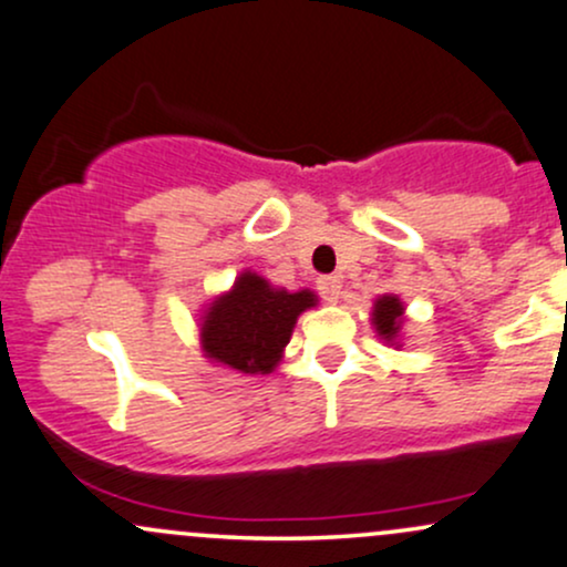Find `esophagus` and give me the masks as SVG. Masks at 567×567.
<instances>
[{"instance_id":"34e87169","label":"esophagus","mask_w":567,"mask_h":567,"mask_svg":"<svg viewBox=\"0 0 567 567\" xmlns=\"http://www.w3.org/2000/svg\"><path fill=\"white\" fill-rule=\"evenodd\" d=\"M317 288H320L322 298H324V301H328V303H338V298H341V292H343V290H341L343 285H341V279H338V277H322Z\"/></svg>"}]
</instances>
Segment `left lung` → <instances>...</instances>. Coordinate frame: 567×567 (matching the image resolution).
<instances>
[{
    "instance_id": "left-lung-1",
    "label": "left lung",
    "mask_w": 567,
    "mask_h": 567,
    "mask_svg": "<svg viewBox=\"0 0 567 567\" xmlns=\"http://www.w3.org/2000/svg\"><path fill=\"white\" fill-rule=\"evenodd\" d=\"M370 322H373L375 336L381 338L386 347H402V322H405V303L394 292H383L375 298L373 311H370Z\"/></svg>"
}]
</instances>
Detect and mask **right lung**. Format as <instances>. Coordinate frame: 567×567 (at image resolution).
<instances>
[{
	"label": "right lung",
	"mask_w": 567,
	"mask_h": 567,
	"mask_svg": "<svg viewBox=\"0 0 567 567\" xmlns=\"http://www.w3.org/2000/svg\"><path fill=\"white\" fill-rule=\"evenodd\" d=\"M317 303L315 290L275 288L258 271L245 269L199 311L202 354L210 365L243 375L275 373L298 317Z\"/></svg>",
	"instance_id": "add662e5"
}]
</instances>
